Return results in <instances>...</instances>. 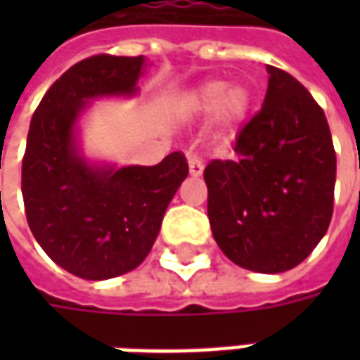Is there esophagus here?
Returning a JSON list of instances; mask_svg holds the SVG:
<instances>
[{"instance_id": "34e87169", "label": "esophagus", "mask_w": 360, "mask_h": 360, "mask_svg": "<svg viewBox=\"0 0 360 360\" xmlns=\"http://www.w3.org/2000/svg\"><path fill=\"white\" fill-rule=\"evenodd\" d=\"M202 172H204L202 160L196 156H188V173H191L193 177H200Z\"/></svg>"}]
</instances>
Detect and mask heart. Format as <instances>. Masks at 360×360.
I'll use <instances>...</instances> for the list:
<instances>
[{"mask_svg":"<svg viewBox=\"0 0 360 360\" xmlns=\"http://www.w3.org/2000/svg\"><path fill=\"white\" fill-rule=\"evenodd\" d=\"M255 105V94L245 84L229 86L226 79H208L188 90L181 100V111L188 117H208L214 110L212 139L219 146L233 141Z\"/></svg>","mask_w":360,"mask_h":360,"instance_id":"b5f03b06","label":"heart"}]
</instances>
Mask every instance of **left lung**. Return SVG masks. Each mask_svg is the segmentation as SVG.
I'll list each match as a JSON object with an SVG mask.
<instances>
[{"label":"left lung","instance_id":"obj_1","mask_svg":"<svg viewBox=\"0 0 360 360\" xmlns=\"http://www.w3.org/2000/svg\"><path fill=\"white\" fill-rule=\"evenodd\" d=\"M262 110L235 141L233 160L204 169L214 239L231 262L260 274L301 264L330 226L335 150L322 108L278 67Z\"/></svg>","mask_w":360,"mask_h":360}]
</instances>
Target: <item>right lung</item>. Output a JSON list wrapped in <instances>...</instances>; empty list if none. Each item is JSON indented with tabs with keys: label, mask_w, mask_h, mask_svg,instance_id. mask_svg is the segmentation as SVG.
Instances as JSON below:
<instances>
[{
	"label": "right lung",
	"mask_w": 360,
	"mask_h": 360,
	"mask_svg": "<svg viewBox=\"0 0 360 360\" xmlns=\"http://www.w3.org/2000/svg\"><path fill=\"white\" fill-rule=\"evenodd\" d=\"M146 61L92 56L53 82L36 108L22 158L28 227L46 255L82 279H110L148 257L162 219L188 175L181 152L158 165L90 164L77 123L90 100L134 96Z\"/></svg>",
	"instance_id": "add662e5"
}]
</instances>
